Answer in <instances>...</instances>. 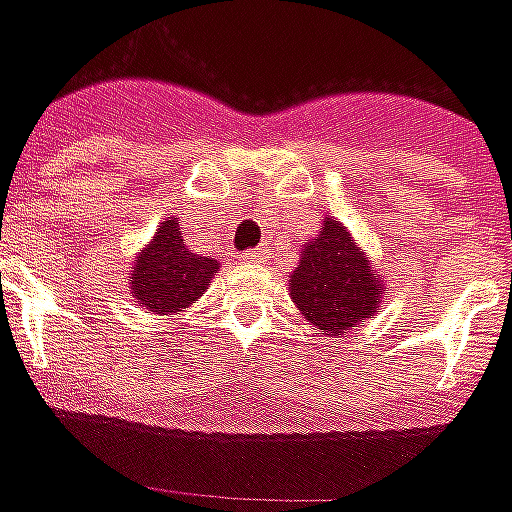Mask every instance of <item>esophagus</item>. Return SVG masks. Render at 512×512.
Masks as SVG:
<instances>
[{
	"label": "esophagus",
	"instance_id": "1",
	"mask_svg": "<svg viewBox=\"0 0 512 512\" xmlns=\"http://www.w3.org/2000/svg\"><path fill=\"white\" fill-rule=\"evenodd\" d=\"M264 259H267V253L261 251V248H253V251H248L245 256H242V261H245V264H261Z\"/></svg>",
	"mask_w": 512,
	"mask_h": 512
}]
</instances>
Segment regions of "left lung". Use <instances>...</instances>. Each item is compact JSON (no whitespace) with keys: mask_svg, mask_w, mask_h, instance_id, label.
Wrapping results in <instances>:
<instances>
[{"mask_svg":"<svg viewBox=\"0 0 512 512\" xmlns=\"http://www.w3.org/2000/svg\"><path fill=\"white\" fill-rule=\"evenodd\" d=\"M384 286L352 231L330 215L319 234L300 245V261L289 275L294 305L322 335H341L374 319L387 292Z\"/></svg>","mask_w":512,"mask_h":512,"instance_id":"obj_1","label":"left lung"}]
</instances>
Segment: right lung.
Wrapping results in <instances>:
<instances>
[{
	"label": "right lung",
	"mask_w": 512,
	"mask_h": 512,
	"mask_svg": "<svg viewBox=\"0 0 512 512\" xmlns=\"http://www.w3.org/2000/svg\"><path fill=\"white\" fill-rule=\"evenodd\" d=\"M218 270V259L190 251L179 220L166 218L133 259L128 272L130 297L152 316H174L207 292Z\"/></svg>",
	"instance_id": "1"
}]
</instances>
